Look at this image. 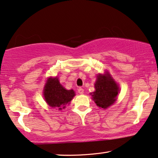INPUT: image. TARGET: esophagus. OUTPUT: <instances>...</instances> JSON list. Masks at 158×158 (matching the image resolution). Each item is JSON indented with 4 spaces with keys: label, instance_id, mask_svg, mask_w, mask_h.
<instances>
[{
    "label": "esophagus",
    "instance_id": "1",
    "mask_svg": "<svg viewBox=\"0 0 158 158\" xmlns=\"http://www.w3.org/2000/svg\"><path fill=\"white\" fill-rule=\"evenodd\" d=\"M78 92L80 94H82L84 93V89L81 87H79V89H78Z\"/></svg>",
    "mask_w": 158,
    "mask_h": 158
}]
</instances>
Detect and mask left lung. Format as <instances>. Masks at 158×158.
<instances>
[{
	"instance_id": "8db88e82",
	"label": "left lung",
	"mask_w": 158,
	"mask_h": 158,
	"mask_svg": "<svg viewBox=\"0 0 158 158\" xmlns=\"http://www.w3.org/2000/svg\"><path fill=\"white\" fill-rule=\"evenodd\" d=\"M94 88L92 96L97 106L105 109L114 103L119 90L110 74L99 75Z\"/></svg>"
}]
</instances>
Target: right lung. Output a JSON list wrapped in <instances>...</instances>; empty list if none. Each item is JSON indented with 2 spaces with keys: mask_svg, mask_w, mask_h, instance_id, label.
Instances as JSON below:
<instances>
[{
  "mask_svg": "<svg viewBox=\"0 0 158 158\" xmlns=\"http://www.w3.org/2000/svg\"><path fill=\"white\" fill-rule=\"evenodd\" d=\"M44 98L47 103L52 108L58 110L65 108L75 95L73 89L66 90L60 85L58 78H49L44 89Z\"/></svg>",
  "mask_w": 158,
  "mask_h": 158,
  "instance_id": "1",
  "label": "right lung"
}]
</instances>
